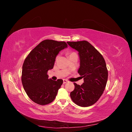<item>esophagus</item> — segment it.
Masks as SVG:
<instances>
[{"mask_svg": "<svg viewBox=\"0 0 132 132\" xmlns=\"http://www.w3.org/2000/svg\"><path fill=\"white\" fill-rule=\"evenodd\" d=\"M68 82V81L67 80H66V79H63V84H65V83H67V82Z\"/></svg>", "mask_w": 132, "mask_h": 132, "instance_id": "obj_1", "label": "esophagus"}]
</instances>
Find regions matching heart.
<instances>
[{"mask_svg": "<svg viewBox=\"0 0 132 132\" xmlns=\"http://www.w3.org/2000/svg\"><path fill=\"white\" fill-rule=\"evenodd\" d=\"M74 52H71V53H69V54H68V55H69V56H70V55H71V54H72L73 53H74Z\"/></svg>", "mask_w": 132, "mask_h": 132, "instance_id": "1", "label": "heart"}]
</instances>
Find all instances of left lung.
Segmentation results:
<instances>
[{
    "instance_id": "obj_1",
    "label": "left lung",
    "mask_w": 132,
    "mask_h": 132,
    "mask_svg": "<svg viewBox=\"0 0 132 132\" xmlns=\"http://www.w3.org/2000/svg\"><path fill=\"white\" fill-rule=\"evenodd\" d=\"M67 43L79 52L80 68L78 73L84 78L82 85L74 83L75 88L70 93V97L79 106H90L98 100L106 87L108 70L105 61L101 53L86 41Z\"/></svg>"
}]
</instances>
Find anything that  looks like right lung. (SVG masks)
Instances as JSON below:
<instances>
[{
  "mask_svg": "<svg viewBox=\"0 0 132 132\" xmlns=\"http://www.w3.org/2000/svg\"><path fill=\"white\" fill-rule=\"evenodd\" d=\"M68 46L65 42L46 39L32 50L22 65L21 81L26 93L34 102L46 105L55 99L62 79H48V70L53 68L55 58Z\"/></svg>",
  "mask_w": 132,
  "mask_h": 132,
  "instance_id": "right-lung-1",
  "label": "right lung"
}]
</instances>
